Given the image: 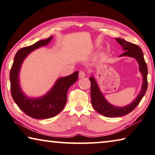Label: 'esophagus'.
Listing matches in <instances>:
<instances>
[{
	"mask_svg": "<svg viewBox=\"0 0 155 155\" xmlns=\"http://www.w3.org/2000/svg\"><path fill=\"white\" fill-rule=\"evenodd\" d=\"M85 75H86V74H85L84 71H80V72H79V78H82L84 77H85Z\"/></svg>",
	"mask_w": 155,
	"mask_h": 155,
	"instance_id": "1",
	"label": "esophagus"
}]
</instances>
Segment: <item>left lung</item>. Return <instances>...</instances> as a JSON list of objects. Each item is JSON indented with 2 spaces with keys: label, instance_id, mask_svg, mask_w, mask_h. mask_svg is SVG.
Here are the masks:
<instances>
[{
  "label": "left lung",
  "instance_id": "8db88e82",
  "mask_svg": "<svg viewBox=\"0 0 155 155\" xmlns=\"http://www.w3.org/2000/svg\"><path fill=\"white\" fill-rule=\"evenodd\" d=\"M117 42L123 48L124 52L120 56H128L135 58L139 64V71L143 77L141 89L137 97L133 102L123 107H117L108 103L105 97H104L95 78L93 77L89 78L91 81V104L93 107L99 113L108 117H116L127 115L133 110L140 102L141 99L145 95L147 88H148V67L143 58V54L141 49L138 45L133 44L126 40L121 38H115Z\"/></svg>",
  "mask_w": 155,
  "mask_h": 155
}]
</instances>
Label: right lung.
Returning a JSON list of instances; mask_svg holds the SVG:
<instances>
[{"instance_id": "1", "label": "right lung", "mask_w": 155, "mask_h": 155, "mask_svg": "<svg viewBox=\"0 0 155 155\" xmlns=\"http://www.w3.org/2000/svg\"><path fill=\"white\" fill-rule=\"evenodd\" d=\"M52 38L53 36H50L18 51L10 71L11 93L14 101L26 115L38 120L53 117L62 110L67 101L68 88L78 78V71L59 78L51 89L46 95L39 98L28 97L22 93L19 82V73L22 62L30 53L38 48L48 45Z\"/></svg>"}]
</instances>
